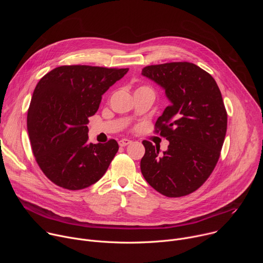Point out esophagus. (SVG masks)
<instances>
[{"label":"esophagus","mask_w":263,"mask_h":263,"mask_svg":"<svg viewBox=\"0 0 263 263\" xmlns=\"http://www.w3.org/2000/svg\"><path fill=\"white\" fill-rule=\"evenodd\" d=\"M130 143H131V140L126 139V138L119 140V144H120V146H126V145H128V144H130Z\"/></svg>","instance_id":"34e87169"}]
</instances>
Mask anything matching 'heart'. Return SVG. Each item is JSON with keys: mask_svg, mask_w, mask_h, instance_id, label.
I'll list each match as a JSON object with an SVG mask.
<instances>
[{"mask_svg": "<svg viewBox=\"0 0 263 263\" xmlns=\"http://www.w3.org/2000/svg\"><path fill=\"white\" fill-rule=\"evenodd\" d=\"M143 87H144V86H143ZM140 88H141V87H140ZM144 88H147V87H144Z\"/></svg>", "mask_w": 263, "mask_h": 263, "instance_id": "obj_1", "label": "heart"}]
</instances>
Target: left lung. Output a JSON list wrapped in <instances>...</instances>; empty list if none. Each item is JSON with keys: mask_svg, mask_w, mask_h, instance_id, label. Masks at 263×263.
<instances>
[{"mask_svg": "<svg viewBox=\"0 0 263 263\" xmlns=\"http://www.w3.org/2000/svg\"><path fill=\"white\" fill-rule=\"evenodd\" d=\"M141 74L164 90L171 104L155 124L170 144L163 154L147 140L141 174L168 198L196 192L214 170L227 132V111L210 73L191 62L148 65Z\"/></svg>", "mask_w": 263, "mask_h": 263, "instance_id": "left-lung-1", "label": "left lung"}]
</instances>
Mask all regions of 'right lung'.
<instances>
[{"instance_id": "add662e5", "label": "right lung", "mask_w": 263, "mask_h": 263, "mask_svg": "<svg viewBox=\"0 0 263 263\" xmlns=\"http://www.w3.org/2000/svg\"><path fill=\"white\" fill-rule=\"evenodd\" d=\"M129 68L58 66L37 83L27 128L37 164L54 184L79 191L98 182L119 151L117 140L88 142V118Z\"/></svg>"}]
</instances>
